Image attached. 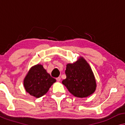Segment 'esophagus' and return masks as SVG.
<instances>
[{
  "instance_id": "esophagus-1",
  "label": "esophagus",
  "mask_w": 125,
  "mask_h": 125,
  "mask_svg": "<svg viewBox=\"0 0 125 125\" xmlns=\"http://www.w3.org/2000/svg\"><path fill=\"white\" fill-rule=\"evenodd\" d=\"M56 80H57V82H60L61 81V78L60 77L57 78Z\"/></svg>"
}]
</instances>
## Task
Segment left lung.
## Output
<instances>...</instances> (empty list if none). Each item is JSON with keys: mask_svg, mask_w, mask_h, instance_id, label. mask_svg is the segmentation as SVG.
Segmentation results:
<instances>
[{"mask_svg": "<svg viewBox=\"0 0 125 125\" xmlns=\"http://www.w3.org/2000/svg\"><path fill=\"white\" fill-rule=\"evenodd\" d=\"M65 73L66 78L62 83L74 96L86 98L95 92V78L90 65L83 57L80 56L74 63H68Z\"/></svg>", "mask_w": 125, "mask_h": 125, "instance_id": "1", "label": "left lung"}]
</instances>
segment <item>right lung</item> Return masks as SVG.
Returning a JSON list of instances; mask_svg holds the SVG:
<instances>
[{
  "mask_svg": "<svg viewBox=\"0 0 125 125\" xmlns=\"http://www.w3.org/2000/svg\"><path fill=\"white\" fill-rule=\"evenodd\" d=\"M56 82L43 65L37 64L31 67L26 74L24 79V86L31 96L39 98L45 95Z\"/></svg>",
  "mask_w": 125,
  "mask_h": 125,
  "instance_id": "1",
  "label": "right lung"
}]
</instances>
